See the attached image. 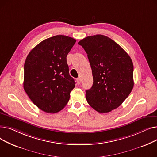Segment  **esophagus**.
<instances>
[{
	"instance_id": "1",
	"label": "esophagus",
	"mask_w": 157,
	"mask_h": 157,
	"mask_svg": "<svg viewBox=\"0 0 157 157\" xmlns=\"http://www.w3.org/2000/svg\"><path fill=\"white\" fill-rule=\"evenodd\" d=\"M76 82H77L78 85H80V83H81V78H77V79H76Z\"/></svg>"
}]
</instances>
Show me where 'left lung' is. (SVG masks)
Wrapping results in <instances>:
<instances>
[{"label":"left lung","instance_id":"8db88e82","mask_svg":"<svg viewBox=\"0 0 157 157\" xmlns=\"http://www.w3.org/2000/svg\"><path fill=\"white\" fill-rule=\"evenodd\" d=\"M78 44L85 50L91 65L94 83L86 90L89 105L101 113L117 109L134 87V65L130 56L109 37L88 36Z\"/></svg>","mask_w":157,"mask_h":157}]
</instances>
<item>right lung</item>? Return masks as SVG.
Masks as SVG:
<instances>
[{
    "label": "right lung",
    "instance_id": "right-lung-1",
    "mask_svg": "<svg viewBox=\"0 0 157 157\" xmlns=\"http://www.w3.org/2000/svg\"><path fill=\"white\" fill-rule=\"evenodd\" d=\"M76 42L68 36H55L40 42L27 57L24 90L32 102L46 113L62 110L75 87L66 57Z\"/></svg>",
    "mask_w": 157,
    "mask_h": 157
}]
</instances>
